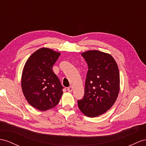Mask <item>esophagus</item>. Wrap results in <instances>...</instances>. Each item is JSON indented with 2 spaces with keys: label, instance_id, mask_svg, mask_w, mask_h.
<instances>
[{
  "label": "esophagus",
  "instance_id": "esophagus-1",
  "mask_svg": "<svg viewBox=\"0 0 146 146\" xmlns=\"http://www.w3.org/2000/svg\"><path fill=\"white\" fill-rule=\"evenodd\" d=\"M67 91L68 92H72L73 91V87L72 86H70L68 88H67Z\"/></svg>",
  "mask_w": 146,
  "mask_h": 146
}]
</instances>
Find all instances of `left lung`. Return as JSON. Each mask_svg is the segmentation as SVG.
<instances>
[{"instance_id": "8db88e82", "label": "left lung", "mask_w": 146, "mask_h": 146, "mask_svg": "<svg viewBox=\"0 0 146 146\" xmlns=\"http://www.w3.org/2000/svg\"><path fill=\"white\" fill-rule=\"evenodd\" d=\"M88 65L83 98L78 108L88 117L101 115L113 106L119 91V73L112 56L99 50L81 54Z\"/></svg>"}]
</instances>
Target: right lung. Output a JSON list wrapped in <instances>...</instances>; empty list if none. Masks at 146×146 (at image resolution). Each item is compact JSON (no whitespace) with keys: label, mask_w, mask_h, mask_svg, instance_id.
Segmentation results:
<instances>
[{"label":"right lung","mask_w":146,"mask_h":146,"mask_svg":"<svg viewBox=\"0 0 146 146\" xmlns=\"http://www.w3.org/2000/svg\"><path fill=\"white\" fill-rule=\"evenodd\" d=\"M60 54L49 48H40L28 58L24 66L22 91L28 102L40 111L55 107L63 93L60 81L52 70Z\"/></svg>","instance_id":"obj_1"}]
</instances>
